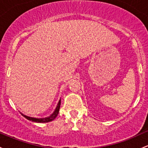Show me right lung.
<instances>
[{
  "label": "right lung",
  "mask_w": 148,
  "mask_h": 148,
  "mask_svg": "<svg viewBox=\"0 0 148 148\" xmlns=\"http://www.w3.org/2000/svg\"><path fill=\"white\" fill-rule=\"evenodd\" d=\"M60 104H61V100H60L58 104H57V106L56 108L55 111H54V113L51 115L49 117L47 118H45V119H35V118H32V117H28L27 116H25V115L22 114L26 119L29 120V121H32V122H36V123H47V122H50V121H53V120L55 119L56 117L57 116L59 113V111H60Z\"/></svg>",
  "instance_id": "add662e5"
}]
</instances>
